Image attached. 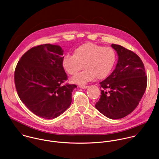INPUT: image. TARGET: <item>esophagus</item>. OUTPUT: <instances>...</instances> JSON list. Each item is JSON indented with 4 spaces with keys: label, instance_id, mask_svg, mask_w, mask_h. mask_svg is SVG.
Instances as JSON below:
<instances>
[{
    "label": "esophagus",
    "instance_id": "1",
    "mask_svg": "<svg viewBox=\"0 0 159 159\" xmlns=\"http://www.w3.org/2000/svg\"><path fill=\"white\" fill-rule=\"evenodd\" d=\"M80 87L83 89H87L89 87V86H87V85H80Z\"/></svg>",
    "mask_w": 159,
    "mask_h": 159
}]
</instances>
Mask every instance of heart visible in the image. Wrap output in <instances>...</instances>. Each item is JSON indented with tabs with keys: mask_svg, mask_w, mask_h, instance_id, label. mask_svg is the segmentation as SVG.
I'll return each mask as SVG.
<instances>
[{
	"mask_svg": "<svg viewBox=\"0 0 159 159\" xmlns=\"http://www.w3.org/2000/svg\"><path fill=\"white\" fill-rule=\"evenodd\" d=\"M116 60V53L112 48L86 43L77 47L74 55L64 56L63 66L71 75H76L84 66L85 69L72 79L73 83L82 85L95 77L98 79L107 77L112 70Z\"/></svg>",
	"mask_w": 159,
	"mask_h": 159,
	"instance_id": "b5f03b06",
	"label": "heart"
}]
</instances>
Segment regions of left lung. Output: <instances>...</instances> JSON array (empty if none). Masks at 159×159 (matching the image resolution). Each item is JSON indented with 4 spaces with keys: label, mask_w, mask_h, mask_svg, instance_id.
Here are the masks:
<instances>
[{
    "label": "left lung",
    "mask_w": 159,
    "mask_h": 159,
    "mask_svg": "<svg viewBox=\"0 0 159 159\" xmlns=\"http://www.w3.org/2000/svg\"><path fill=\"white\" fill-rule=\"evenodd\" d=\"M119 58L116 69L101 82V97L95 107L111 119L123 118L133 112L144 95L148 77L141 58L124 47L112 44Z\"/></svg>",
    "instance_id": "left-lung-1"
}]
</instances>
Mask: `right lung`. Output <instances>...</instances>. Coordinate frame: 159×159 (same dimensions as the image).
<instances>
[{"label": "right lung", "instance_id": "right-lung-1", "mask_svg": "<svg viewBox=\"0 0 159 159\" xmlns=\"http://www.w3.org/2000/svg\"><path fill=\"white\" fill-rule=\"evenodd\" d=\"M63 50L50 43L32 47L20 58L14 78L17 93L36 116L55 119L69 107L74 84H63L67 75L63 66Z\"/></svg>", "mask_w": 159, "mask_h": 159}]
</instances>
